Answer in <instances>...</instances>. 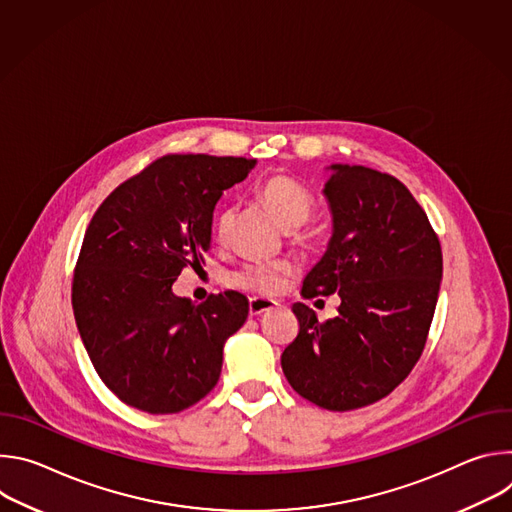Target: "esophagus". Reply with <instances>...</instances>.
Masks as SVG:
<instances>
[{"label": "esophagus", "instance_id": "obj_1", "mask_svg": "<svg viewBox=\"0 0 512 512\" xmlns=\"http://www.w3.org/2000/svg\"><path fill=\"white\" fill-rule=\"evenodd\" d=\"M275 302L273 300H265V298H251L249 300V316L251 318H257V316H263L271 310H275Z\"/></svg>", "mask_w": 512, "mask_h": 512}]
</instances>
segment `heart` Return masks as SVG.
I'll use <instances>...</instances> for the list:
<instances>
[{
    "instance_id": "heart-1",
    "label": "heart",
    "mask_w": 512,
    "mask_h": 512,
    "mask_svg": "<svg viewBox=\"0 0 512 512\" xmlns=\"http://www.w3.org/2000/svg\"><path fill=\"white\" fill-rule=\"evenodd\" d=\"M259 198L271 210L275 221L287 233L302 229L316 210V200L308 188L287 176H271L263 180L257 188ZM233 218V210L225 208L216 221V233L225 235ZM294 267L287 261H253L243 265L241 269L231 273V283L253 291L257 296H275L283 287L287 275H291Z\"/></svg>"
}]
</instances>
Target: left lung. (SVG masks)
Segmentation results:
<instances>
[{"label": "left lung", "instance_id": "left-lung-1", "mask_svg": "<svg viewBox=\"0 0 512 512\" xmlns=\"http://www.w3.org/2000/svg\"><path fill=\"white\" fill-rule=\"evenodd\" d=\"M326 174L332 237L302 294H338V316L320 324L314 310L294 304L300 332L281 369L304 399L350 411L387 397L415 367L444 263L427 214L397 178L348 164Z\"/></svg>", "mask_w": 512, "mask_h": 512}]
</instances>
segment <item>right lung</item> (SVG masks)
<instances>
[{
    "instance_id": "1",
    "label": "right lung",
    "mask_w": 512,
    "mask_h": 512,
    "mask_svg": "<svg viewBox=\"0 0 512 512\" xmlns=\"http://www.w3.org/2000/svg\"><path fill=\"white\" fill-rule=\"evenodd\" d=\"M255 160L166 156L115 188L85 233L72 281V310L101 381L127 405L178 413L218 383L227 340L245 324L237 291L202 304L172 285L200 265L223 192Z\"/></svg>"
}]
</instances>
